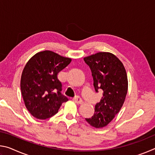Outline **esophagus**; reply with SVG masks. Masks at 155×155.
I'll return each mask as SVG.
<instances>
[{
	"mask_svg": "<svg viewBox=\"0 0 155 155\" xmlns=\"http://www.w3.org/2000/svg\"><path fill=\"white\" fill-rule=\"evenodd\" d=\"M73 101L77 104H82L83 103V100L79 96H77V97H75V98H73Z\"/></svg>",
	"mask_w": 155,
	"mask_h": 155,
	"instance_id": "esophagus-1",
	"label": "esophagus"
}]
</instances>
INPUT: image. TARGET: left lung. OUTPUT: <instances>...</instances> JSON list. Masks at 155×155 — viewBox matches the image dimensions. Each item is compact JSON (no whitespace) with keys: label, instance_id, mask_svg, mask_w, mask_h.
Masks as SVG:
<instances>
[{"label":"left lung","instance_id":"left-lung-1","mask_svg":"<svg viewBox=\"0 0 155 155\" xmlns=\"http://www.w3.org/2000/svg\"><path fill=\"white\" fill-rule=\"evenodd\" d=\"M83 59L91 69L96 92L103 91L93 116L85 120L94 127L103 128L114 118L124 104L128 91L127 72L120 60L110 52H100Z\"/></svg>","mask_w":155,"mask_h":155}]
</instances>
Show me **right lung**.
<instances>
[{"instance_id":"1","label":"right lung","mask_w":155,"mask_h":155,"mask_svg":"<svg viewBox=\"0 0 155 155\" xmlns=\"http://www.w3.org/2000/svg\"><path fill=\"white\" fill-rule=\"evenodd\" d=\"M71 61L50 51L38 52L28 60L21 76L20 89L25 106L33 117L49 118L68 101L61 92L57 74Z\"/></svg>"}]
</instances>
